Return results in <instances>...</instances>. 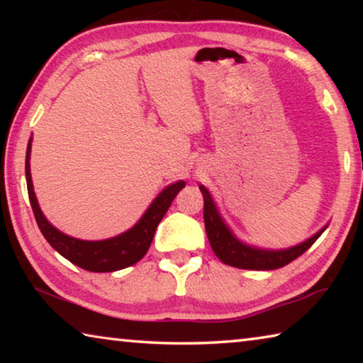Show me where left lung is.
Instances as JSON below:
<instances>
[{"instance_id":"8db88e82","label":"left lung","mask_w":363,"mask_h":363,"mask_svg":"<svg viewBox=\"0 0 363 363\" xmlns=\"http://www.w3.org/2000/svg\"><path fill=\"white\" fill-rule=\"evenodd\" d=\"M200 190L201 194H203L205 200L203 219L208 240H210L214 255H216L224 264H227V266L248 270L280 269L296 259V257L303 255L304 251L309 250L317 238L322 235L323 230L327 229V225H325L323 229L318 230L315 235H312L311 238H307L306 242L286 250H261L250 247V245L238 240V238L230 232L229 227L225 225L206 187L200 186Z\"/></svg>"}]
</instances>
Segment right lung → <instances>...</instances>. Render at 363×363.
<instances>
[{
	"label": "right lung",
	"mask_w": 363,
	"mask_h": 363,
	"mask_svg": "<svg viewBox=\"0 0 363 363\" xmlns=\"http://www.w3.org/2000/svg\"><path fill=\"white\" fill-rule=\"evenodd\" d=\"M30 152H32V139L28 140L27 155H26V177L28 199L32 203V210L35 214L36 224L48 243L62 255L65 259L75 264L89 272H115V270L130 267L133 264L143 259L147 250L150 248V243L155 235L157 225L160 220L167 214L168 208L173 203L174 196L182 187H186V182L177 181L171 184L164 190H162L155 200L152 201L149 210L144 213V216L139 219V223L131 227L130 230L123 232L121 235H116L107 240L88 242L65 235L57 230L41 213L38 201H36L32 174H30Z\"/></svg>",
	"instance_id": "1"
}]
</instances>
